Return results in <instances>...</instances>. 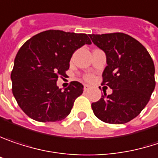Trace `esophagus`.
<instances>
[{"label":"esophagus","mask_w":158,"mask_h":158,"mask_svg":"<svg viewBox=\"0 0 158 158\" xmlns=\"http://www.w3.org/2000/svg\"><path fill=\"white\" fill-rule=\"evenodd\" d=\"M89 88H90V87H89V85H84V91H85V92L88 91Z\"/></svg>","instance_id":"1"}]
</instances>
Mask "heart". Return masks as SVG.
<instances>
[{
  "instance_id": "obj_1",
  "label": "heart",
  "mask_w": 158,
  "mask_h": 158,
  "mask_svg": "<svg viewBox=\"0 0 158 158\" xmlns=\"http://www.w3.org/2000/svg\"><path fill=\"white\" fill-rule=\"evenodd\" d=\"M84 79L86 82H92L94 80V75H92V74H86V75H85Z\"/></svg>"
}]
</instances>
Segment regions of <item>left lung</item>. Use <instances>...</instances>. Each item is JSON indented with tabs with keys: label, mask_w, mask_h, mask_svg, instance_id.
<instances>
[{
	"label": "left lung",
	"mask_w": 158,
	"mask_h": 158,
	"mask_svg": "<svg viewBox=\"0 0 158 158\" xmlns=\"http://www.w3.org/2000/svg\"><path fill=\"white\" fill-rule=\"evenodd\" d=\"M92 42L106 52L107 66L103 85L113 90L92 104L94 115L108 124H126L148 105L155 89V65L137 40L123 32L90 34Z\"/></svg>",
	"instance_id": "1"
}]
</instances>
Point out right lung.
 Masks as SVG:
<instances>
[{
  "mask_svg": "<svg viewBox=\"0 0 158 158\" xmlns=\"http://www.w3.org/2000/svg\"><path fill=\"white\" fill-rule=\"evenodd\" d=\"M85 44H91L86 33L48 30L32 36L18 51L10 73L12 94L31 119L56 122L69 114L84 85L73 81L62 90L56 82L66 75L73 53Z\"/></svg>",
  "mask_w": 158,
  "mask_h": 158,
  "instance_id": "obj_1",
  "label": "right lung"
}]
</instances>
